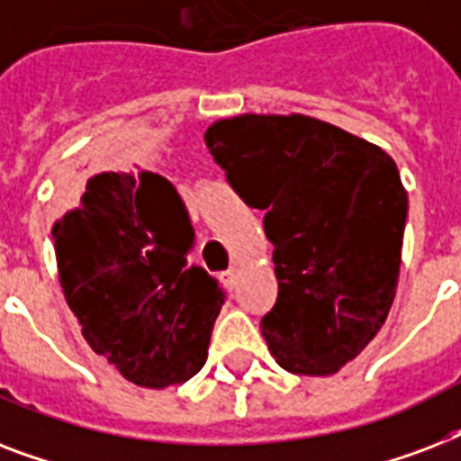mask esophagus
<instances>
[{
  "label": "esophagus",
  "mask_w": 461,
  "mask_h": 461,
  "mask_svg": "<svg viewBox=\"0 0 461 461\" xmlns=\"http://www.w3.org/2000/svg\"><path fill=\"white\" fill-rule=\"evenodd\" d=\"M220 277H222V285L227 289L237 287V273H234V270H227V273H222Z\"/></svg>",
  "instance_id": "34e87169"
}]
</instances>
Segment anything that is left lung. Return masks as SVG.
Listing matches in <instances>:
<instances>
[{
    "mask_svg": "<svg viewBox=\"0 0 461 461\" xmlns=\"http://www.w3.org/2000/svg\"><path fill=\"white\" fill-rule=\"evenodd\" d=\"M205 146L239 198L266 210L277 302L260 330L273 357L296 375H332L393 306L409 208L394 159L302 114L222 119Z\"/></svg>",
    "mask_w": 461,
    "mask_h": 461,
    "instance_id": "1",
    "label": "left lung"
}]
</instances>
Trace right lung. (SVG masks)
Masks as SVG:
<instances>
[{
	"mask_svg": "<svg viewBox=\"0 0 461 461\" xmlns=\"http://www.w3.org/2000/svg\"><path fill=\"white\" fill-rule=\"evenodd\" d=\"M61 208L59 282L95 354L140 387L194 378L224 292L186 266L195 231L176 188L148 169L74 174Z\"/></svg>",
	"mask_w": 461,
	"mask_h": 461,
	"instance_id": "right-lung-1",
	"label": "right lung"
}]
</instances>
